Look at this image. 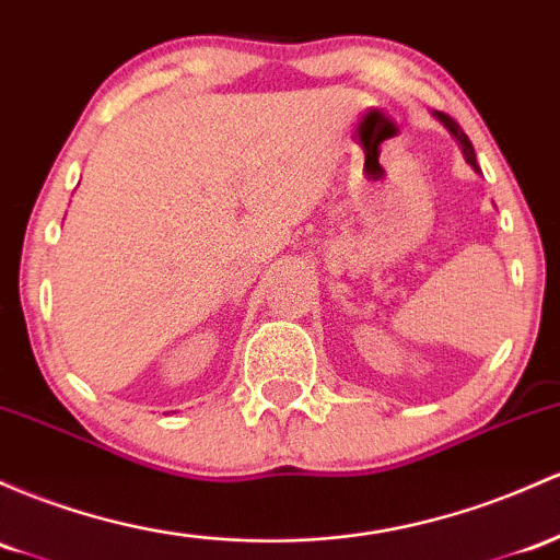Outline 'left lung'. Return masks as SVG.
<instances>
[{"label": "left lung", "instance_id": "left-lung-1", "mask_svg": "<svg viewBox=\"0 0 560 560\" xmlns=\"http://www.w3.org/2000/svg\"><path fill=\"white\" fill-rule=\"evenodd\" d=\"M435 119H439L441 125H444L446 130H450V132L454 135V138H457V143L463 145V153H465V159H468V164H472V167L478 170V164H476V151H472V143H470V140H468V135L463 132V127H459L457 121L452 119V116L441 114V110H439V114H435Z\"/></svg>", "mask_w": 560, "mask_h": 560}]
</instances>
